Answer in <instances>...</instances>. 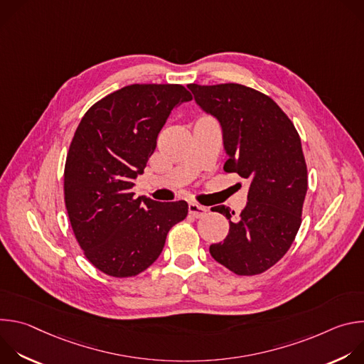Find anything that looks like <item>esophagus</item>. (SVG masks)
Returning a JSON list of instances; mask_svg holds the SVG:
<instances>
[{"label":"esophagus","instance_id":"1","mask_svg":"<svg viewBox=\"0 0 364 364\" xmlns=\"http://www.w3.org/2000/svg\"><path fill=\"white\" fill-rule=\"evenodd\" d=\"M188 213H190V216H193L196 219H200V218L205 216L207 209H205V207H203V205L196 204V203H190L188 204Z\"/></svg>","mask_w":364,"mask_h":364}]
</instances>
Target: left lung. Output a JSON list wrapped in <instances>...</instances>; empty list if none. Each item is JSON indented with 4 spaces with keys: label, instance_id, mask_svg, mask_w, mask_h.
I'll list each match as a JSON object with an SVG mask.
<instances>
[{
    "label": "left lung",
    "instance_id": "left-lung-1",
    "mask_svg": "<svg viewBox=\"0 0 364 364\" xmlns=\"http://www.w3.org/2000/svg\"><path fill=\"white\" fill-rule=\"evenodd\" d=\"M188 89L222 125L229 155L223 170L250 181L237 219L226 205L212 209L229 219L230 229L210 255L236 275H259L288 252L301 226L308 176L299 135L277 102L249 86L190 83Z\"/></svg>",
    "mask_w": 364,
    "mask_h": 364
}]
</instances>
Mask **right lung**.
<instances>
[{
    "instance_id": "right-lung-1",
    "label": "right lung",
    "mask_w": 364,
    "mask_h": 364,
    "mask_svg": "<svg viewBox=\"0 0 364 364\" xmlns=\"http://www.w3.org/2000/svg\"><path fill=\"white\" fill-rule=\"evenodd\" d=\"M183 85L136 83L97 100L83 115L65 164V204L87 261L114 278L151 267L168 230L184 220V200L134 197L171 111L191 100Z\"/></svg>"
}]
</instances>
